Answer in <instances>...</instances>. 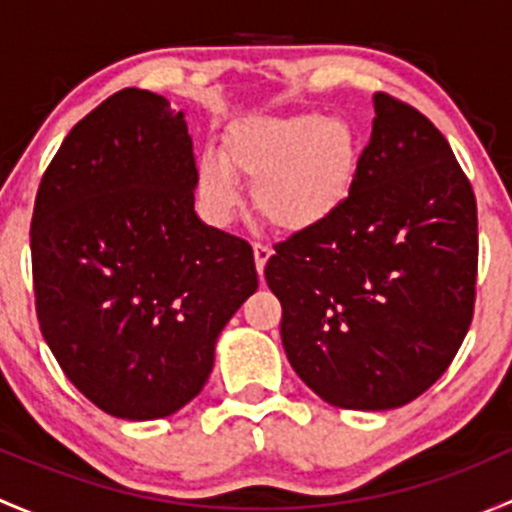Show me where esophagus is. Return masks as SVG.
Returning <instances> with one entry per match:
<instances>
[{
    "mask_svg": "<svg viewBox=\"0 0 512 512\" xmlns=\"http://www.w3.org/2000/svg\"><path fill=\"white\" fill-rule=\"evenodd\" d=\"M252 250H255V265H257V272H265V265H267V260H270V255H272V247L270 245H265V242H255V247H252Z\"/></svg>",
    "mask_w": 512,
    "mask_h": 512,
    "instance_id": "obj_1",
    "label": "esophagus"
}]
</instances>
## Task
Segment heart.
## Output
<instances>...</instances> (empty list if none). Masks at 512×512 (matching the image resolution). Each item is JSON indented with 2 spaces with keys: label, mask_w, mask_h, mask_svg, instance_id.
Masks as SVG:
<instances>
[{
  "label": "heart",
  "mask_w": 512,
  "mask_h": 512,
  "mask_svg": "<svg viewBox=\"0 0 512 512\" xmlns=\"http://www.w3.org/2000/svg\"><path fill=\"white\" fill-rule=\"evenodd\" d=\"M356 165L359 141L344 118H247L225 133L223 153H200L195 193L208 218L227 223L242 205V175L255 183L257 210L275 227L299 232L327 223L342 208Z\"/></svg>",
  "instance_id": "1"
}]
</instances>
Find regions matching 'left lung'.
Segmentation results:
<instances>
[{
    "label": "left lung",
    "instance_id": "1",
    "mask_svg": "<svg viewBox=\"0 0 512 512\" xmlns=\"http://www.w3.org/2000/svg\"><path fill=\"white\" fill-rule=\"evenodd\" d=\"M371 141L327 223L275 245L265 280L282 347L327 404L399 409L466 339L478 275L476 195L423 113L374 94Z\"/></svg>",
    "mask_w": 512,
    "mask_h": 512
}]
</instances>
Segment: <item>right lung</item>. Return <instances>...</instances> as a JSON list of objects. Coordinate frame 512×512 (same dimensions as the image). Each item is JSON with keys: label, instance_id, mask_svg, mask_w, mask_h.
I'll return each mask as SVG.
<instances>
[{"label": "right lung", "instance_id": "right-lung-1", "mask_svg": "<svg viewBox=\"0 0 512 512\" xmlns=\"http://www.w3.org/2000/svg\"><path fill=\"white\" fill-rule=\"evenodd\" d=\"M41 334L98 409L153 421L203 391L215 342L257 289L252 247L195 213L185 113L123 89L81 118L32 215Z\"/></svg>", "mask_w": 512, "mask_h": 512}]
</instances>
